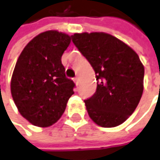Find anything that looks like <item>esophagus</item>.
Returning <instances> with one entry per match:
<instances>
[{
    "mask_svg": "<svg viewBox=\"0 0 160 160\" xmlns=\"http://www.w3.org/2000/svg\"><path fill=\"white\" fill-rule=\"evenodd\" d=\"M73 80H74V82L76 85L77 86L79 85V78H78V77H75L74 79H73Z\"/></svg>",
    "mask_w": 160,
    "mask_h": 160,
    "instance_id": "1",
    "label": "esophagus"
}]
</instances>
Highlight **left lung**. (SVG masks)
Returning <instances> with one entry per match:
<instances>
[{"label": "left lung", "mask_w": 160, "mask_h": 160, "mask_svg": "<svg viewBox=\"0 0 160 160\" xmlns=\"http://www.w3.org/2000/svg\"><path fill=\"white\" fill-rule=\"evenodd\" d=\"M71 37L96 72L97 90L84 101L89 117L102 128L122 124L135 112L143 91L144 67L138 55L104 32Z\"/></svg>", "instance_id": "left-lung-1"}]
</instances>
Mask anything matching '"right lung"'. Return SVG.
Masks as SVG:
<instances>
[{"label": "right lung", "instance_id": "right-lung-1", "mask_svg": "<svg viewBox=\"0 0 160 160\" xmlns=\"http://www.w3.org/2000/svg\"><path fill=\"white\" fill-rule=\"evenodd\" d=\"M70 36L47 31L31 41L17 61L10 89L20 114L37 127L56 123L73 94L75 83L65 76L62 55Z\"/></svg>", "mask_w": 160, "mask_h": 160}]
</instances>
